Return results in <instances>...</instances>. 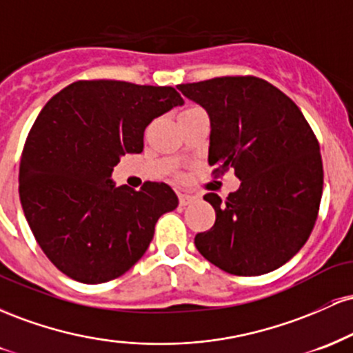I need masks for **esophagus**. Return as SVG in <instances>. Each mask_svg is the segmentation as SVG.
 <instances>
[{
  "mask_svg": "<svg viewBox=\"0 0 353 353\" xmlns=\"http://www.w3.org/2000/svg\"><path fill=\"white\" fill-rule=\"evenodd\" d=\"M196 199H197V197H196V196H192V194H185V192L179 194V202H181V205L192 204V202L196 201Z\"/></svg>",
  "mask_w": 353,
  "mask_h": 353,
  "instance_id": "1",
  "label": "esophagus"
}]
</instances>
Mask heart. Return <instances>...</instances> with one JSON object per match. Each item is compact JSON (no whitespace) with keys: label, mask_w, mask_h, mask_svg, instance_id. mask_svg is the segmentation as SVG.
Instances as JSON below:
<instances>
[{"label":"heart","mask_w":353,"mask_h":353,"mask_svg":"<svg viewBox=\"0 0 353 353\" xmlns=\"http://www.w3.org/2000/svg\"><path fill=\"white\" fill-rule=\"evenodd\" d=\"M192 109H199V108H196V106H189V108H185L184 111H182V112H185V111H192Z\"/></svg>","instance_id":"1"}]
</instances>
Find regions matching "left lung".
<instances>
[{"mask_svg":"<svg viewBox=\"0 0 353 353\" xmlns=\"http://www.w3.org/2000/svg\"><path fill=\"white\" fill-rule=\"evenodd\" d=\"M210 117L212 174L234 168L241 188L225 199L205 194L216 222L194 239L219 269L242 277L270 272L309 239L323 189L320 145L297 104L255 76L179 84Z\"/></svg>","mask_w":353,"mask_h":353,"instance_id":"8db88e82","label":"left lung"}]
</instances>
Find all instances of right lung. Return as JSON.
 I'll return each instance as SVG.
<instances>
[{"label":"right lung","mask_w":353,"mask_h":353,"mask_svg":"<svg viewBox=\"0 0 353 353\" xmlns=\"http://www.w3.org/2000/svg\"><path fill=\"white\" fill-rule=\"evenodd\" d=\"M182 104L171 86L76 81L36 117L19 164V199L51 264L83 283L121 277L143 257L154 225L179 204L164 182L114 188L125 152H141L154 117Z\"/></svg>","instance_id":"obj_1"}]
</instances>
